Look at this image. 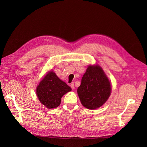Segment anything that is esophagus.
<instances>
[{
	"label": "esophagus",
	"mask_w": 147,
	"mask_h": 147,
	"mask_svg": "<svg viewBox=\"0 0 147 147\" xmlns=\"http://www.w3.org/2000/svg\"><path fill=\"white\" fill-rule=\"evenodd\" d=\"M70 86H71V88L73 90L74 88V83L73 82L71 83V85H70Z\"/></svg>",
	"instance_id": "1"
}]
</instances>
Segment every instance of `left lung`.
Wrapping results in <instances>:
<instances>
[{
    "label": "left lung",
    "mask_w": 147,
    "mask_h": 147,
    "mask_svg": "<svg viewBox=\"0 0 147 147\" xmlns=\"http://www.w3.org/2000/svg\"><path fill=\"white\" fill-rule=\"evenodd\" d=\"M77 92L82 104L87 109H96L105 104L111 95V85L100 65H89Z\"/></svg>",
    "instance_id": "obj_1"
}]
</instances>
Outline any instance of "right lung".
Masks as SVG:
<instances>
[{
  "label": "right lung",
  "instance_id": "1",
  "mask_svg": "<svg viewBox=\"0 0 147 147\" xmlns=\"http://www.w3.org/2000/svg\"><path fill=\"white\" fill-rule=\"evenodd\" d=\"M70 91L71 87L51 71L40 82L36 92L40 102L47 109H54L60 105L62 96Z\"/></svg>",
  "mask_w": 147,
  "mask_h": 147
}]
</instances>
